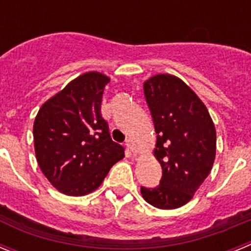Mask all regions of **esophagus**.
<instances>
[{
	"label": "esophagus",
	"mask_w": 251,
	"mask_h": 251,
	"mask_svg": "<svg viewBox=\"0 0 251 251\" xmlns=\"http://www.w3.org/2000/svg\"><path fill=\"white\" fill-rule=\"evenodd\" d=\"M126 146H127V148H128V150H129L130 152H132L133 154H134V156H136L137 153L139 152L138 147H137V145H136V142L133 141V139H128V141H127V143H126Z\"/></svg>",
	"instance_id": "1"
}]
</instances>
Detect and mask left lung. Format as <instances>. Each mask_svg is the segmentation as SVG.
Segmentation results:
<instances>
[{
	"label": "left lung",
	"mask_w": 251,
	"mask_h": 251,
	"mask_svg": "<svg viewBox=\"0 0 251 251\" xmlns=\"http://www.w3.org/2000/svg\"><path fill=\"white\" fill-rule=\"evenodd\" d=\"M157 133L154 157L162 178L141 187L148 203L162 210L186 205L208 176L216 154V129L205 104L179 77L157 74L143 84Z\"/></svg>",
	"instance_id": "left-lung-1"
}]
</instances>
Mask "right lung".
<instances>
[{"instance_id":"add662e5","label":"right lung","mask_w":251,"mask_h":251,"mask_svg":"<svg viewBox=\"0 0 251 251\" xmlns=\"http://www.w3.org/2000/svg\"><path fill=\"white\" fill-rule=\"evenodd\" d=\"M109 77L89 72L41 105L34 122L37 163L61 194L84 196L99 187L124 148L112 141L100 114Z\"/></svg>"}]
</instances>
